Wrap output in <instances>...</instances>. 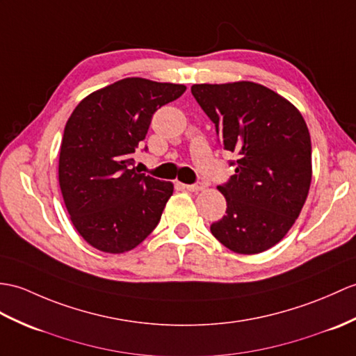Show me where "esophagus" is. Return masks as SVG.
<instances>
[{
  "instance_id": "1",
  "label": "esophagus",
  "mask_w": 356,
  "mask_h": 356,
  "mask_svg": "<svg viewBox=\"0 0 356 356\" xmlns=\"http://www.w3.org/2000/svg\"><path fill=\"white\" fill-rule=\"evenodd\" d=\"M184 188L188 189V191H191V193H200V191H203V189H204L203 185H198V184H195V185H184Z\"/></svg>"
}]
</instances>
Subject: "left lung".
I'll return each instance as SVG.
<instances>
[{
  "label": "left lung",
  "mask_w": 356,
  "mask_h": 356,
  "mask_svg": "<svg viewBox=\"0 0 356 356\" xmlns=\"http://www.w3.org/2000/svg\"><path fill=\"white\" fill-rule=\"evenodd\" d=\"M191 92L216 124L225 150L236 153L235 175L218 191L227 209L211 232L239 254L276 245L309 193L311 136L294 104L259 83L193 85Z\"/></svg>",
  "instance_id": "1"
}]
</instances>
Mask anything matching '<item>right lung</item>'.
Masks as SVG:
<instances>
[{"label": "right lung", "mask_w": 356, "mask_h": 356, "mask_svg": "<svg viewBox=\"0 0 356 356\" xmlns=\"http://www.w3.org/2000/svg\"><path fill=\"white\" fill-rule=\"evenodd\" d=\"M185 90L127 77L85 97L66 121L60 191L74 227L97 250L129 252L158 226L175 185L136 172L131 154L153 113Z\"/></svg>", "instance_id": "add662e5"}]
</instances>
